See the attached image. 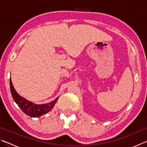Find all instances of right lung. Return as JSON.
Instances as JSON below:
<instances>
[{"label": "right lung", "mask_w": 147, "mask_h": 147, "mask_svg": "<svg viewBox=\"0 0 147 147\" xmlns=\"http://www.w3.org/2000/svg\"><path fill=\"white\" fill-rule=\"evenodd\" d=\"M9 84H10L11 95L14 101L24 113L32 117H39L48 113L53 109L54 104H56L57 100L58 99V98H57L53 102L47 104H41V105L35 104L19 95L18 93L15 90L11 78L9 80Z\"/></svg>", "instance_id": "add662e5"}]
</instances>
